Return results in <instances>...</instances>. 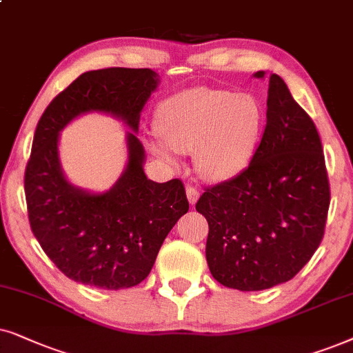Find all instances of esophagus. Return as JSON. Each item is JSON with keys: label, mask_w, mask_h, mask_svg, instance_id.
I'll use <instances>...</instances> for the list:
<instances>
[{"label": "esophagus", "mask_w": 353, "mask_h": 353, "mask_svg": "<svg viewBox=\"0 0 353 353\" xmlns=\"http://www.w3.org/2000/svg\"><path fill=\"white\" fill-rule=\"evenodd\" d=\"M187 199H189V203L190 205H195L196 203V200H199V196H200V192L196 190V187H194V185H187Z\"/></svg>", "instance_id": "esophagus-1"}]
</instances>
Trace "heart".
<instances>
[{
	"instance_id": "1",
	"label": "heart",
	"mask_w": 353,
	"mask_h": 353,
	"mask_svg": "<svg viewBox=\"0 0 353 353\" xmlns=\"http://www.w3.org/2000/svg\"><path fill=\"white\" fill-rule=\"evenodd\" d=\"M161 137L153 150L164 158L172 152L195 153L203 179L221 182L241 174L260 143L265 112L255 97L196 87L171 95L158 106Z\"/></svg>"
}]
</instances>
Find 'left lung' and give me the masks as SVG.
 <instances>
[{
  "mask_svg": "<svg viewBox=\"0 0 353 353\" xmlns=\"http://www.w3.org/2000/svg\"><path fill=\"white\" fill-rule=\"evenodd\" d=\"M266 106L248 168L208 187L195 205L208 221L211 274L245 292L288 283L307 265L323 241L331 201L316 125L278 74L270 75Z\"/></svg>",
  "mask_w": 353,
  "mask_h": 353,
  "instance_id": "1",
  "label": "left lung"
}]
</instances>
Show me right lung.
<instances>
[{"instance_id": "right-lung-1", "label": "right lung", "mask_w": 353, "mask_h": 353, "mask_svg": "<svg viewBox=\"0 0 353 353\" xmlns=\"http://www.w3.org/2000/svg\"><path fill=\"white\" fill-rule=\"evenodd\" d=\"M158 83L152 69L83 72L50 103L37 124L23 177L30 228L50 260L75 283L108 290L140 284L169 231L189 211L179 179L158 184L143 172L145 150L135 134ZM92 110L119 117L133 129L126 136L128 166L103 194L70 185L59 163V132Z\"/></svg>"}]
</instances>
